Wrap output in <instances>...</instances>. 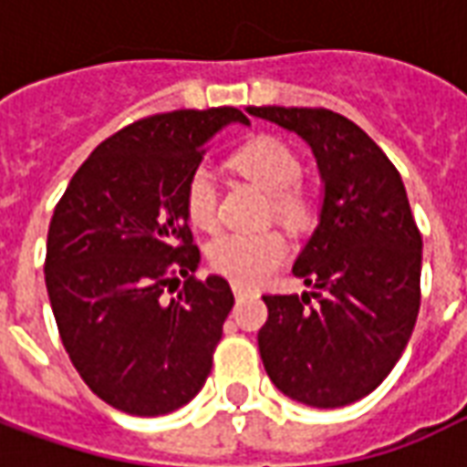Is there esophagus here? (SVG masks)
<instances>
[{
  "label": "esophagus",
  "instance_id": "34e87169",
  "mask_svg": "<svg viewBox=\"0 0 467 467\" xmlns=\"http://www.w3.org/2000/svg\"><path fill=\"white\" fill-rule=\"evenodd\" d=\"M233 293H234V297H244V295L250 293V290H247V287H244V285L234 283V285H233Z\"/></svg>",
  "mask_w": 467,
  "mask_h": 467
}]
</instances>
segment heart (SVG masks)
Listing matches in <instances>:
<instances>
[{
	"label": "heart",
	"mask_w": 467,
	"mask_h": 467,
	"mask_svg": "<svg viewBox=\"0 0 467 467\" xmlns=\"http://www.w3.org/2000/svg\"><path fill=\"white\" fill-rule=\"evenodd\" d=\"M234 167L253 180L265 192L273 194L275 214L285 223H300L310 210L307 197L300 192L303 164L295 150L283 140L263 134L243 144L233 157ZM184 207L190 223L200 230H213L217 224V182L207 164H197L184 184ZM207 257L214 273L234 283H260L275 273L287 257V243L280 233H227L207 247Z\"/></svg>",
	"instance_id": "heart-1"
}]
</instances>
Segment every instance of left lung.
Here are the masks:
<instances>
[{"mask_svg": "<svg viewBox=\"0 0 467 467\" xmlns=\"http://www.w3.org/2000/svg\"><path fill=\"white\" fill-rule=\"evenodd\" d=\"M247 115L305 140L323 180L320 220L293 265L313 290L263 295L260 358L287 398L343 408L370 395L410 340L422 237L395 164L348 117L307 107H247Z\"/></svg>", "mask_w": 467, "mask_h": 467, "instance_id": "1", "label": "left lung"}]
</instances>
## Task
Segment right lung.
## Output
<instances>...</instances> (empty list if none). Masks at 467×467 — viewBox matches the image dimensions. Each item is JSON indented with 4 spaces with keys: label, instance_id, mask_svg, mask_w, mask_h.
<instances>
[{
    "label": "right lung",
    "instance_id": "1",
    "mask_svg": "<svg viewBox=\"0 0 467 467\" xmlns=\"http://www.w3.org/2000/svg\"><path fill=\"white\" fill-rule=\"evenodd\" d=\"M234 122L250 124L234 107L137 119L87 157L57 202L45 260L52 313L77 372L117 410L167 415L213 370L234 297L220 275L194 277L184 184Z\"/></svg>",
    "mask_w": 467,
    "mask_h": 467
}]
</instances>
